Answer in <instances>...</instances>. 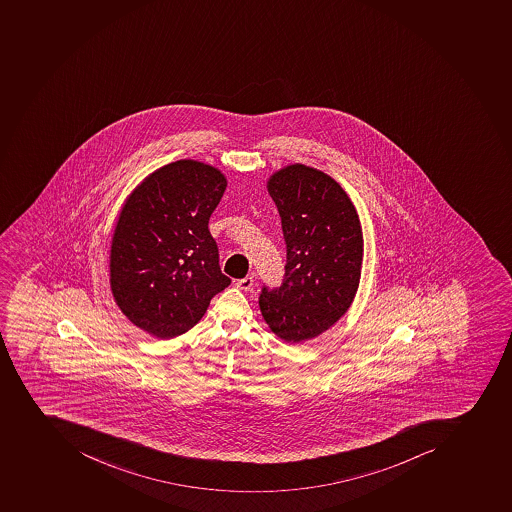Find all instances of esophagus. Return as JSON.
<instances>
[{
  "mask_svg": "<svg viewBox=\"0 0 512 512\" xmlns=\"http://www.w3.org/2000/svg\"><path fill=\"white\" fill-rule=\"evenodd\" d=\"M236 286L242 291H250L252 286H254V278L252 276H245V278L237 279Z\"/></svg>",
  "mask_w": 512,
  "mask_h": 512,
  "instance_id": "1",
  "label": "esophagus"
}]
</instances>
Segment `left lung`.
<instances>
[{
  "instance_id": "1",
  "label": "left lung",
  "mask_w": 512,
  "mask_h": 512,
  "mask_svg": "<svg viewBox=\"0 0 512 512\" xmlns=\"http://www.w3.org/2000/svg\"><path fill=\"white\" fill-rule=\"evenodd\" d=\"M278 207L286 265L278 288L263 284L258 304L271 331L288 343L312 339L351 307L364 239L354 205L338 182L292 165L268 181Z\"/></svg>"
}]
</instances>
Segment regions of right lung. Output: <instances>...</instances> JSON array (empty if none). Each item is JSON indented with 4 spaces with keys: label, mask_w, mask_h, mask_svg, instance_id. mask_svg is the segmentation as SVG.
Returning <instances> with one entry per match:
<instances>
[{
    "label": "right lung",
    "mask_w": 512,
    "mask_h": 512,
    "mask_svg": "<svg viewBox=\"0 0 512 512\" xmlns=\"http://www.w3.org/2000/svg\"><path fill=\"white\" fill-rule=\"evenodd\" d=\"M226 189L218 169L181 160L124 203L111 244V291L134 325L161 339L191 330L228 288L208 221Z\"/></svg>",
    "instance_id": "add662e5"
}]
</instances>
